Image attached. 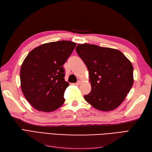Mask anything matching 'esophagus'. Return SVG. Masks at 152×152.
I'll return each mask as SVG.
<instances>
[{
  "instance_id": "34e87169",
  "label": "esophagus",
  "mask_w": 152,
  "mask_h": 152,
  "mask_svg": "<svg viewBox=\"0 0 152 152\" xmlns=\"http://www.w3.org/2000/svg\"><path fill=\"white\" fill-rule=\"evenodd\" d=\"M81 84V82L80 81V80H79V81H77L75 84H74L75 86H79L80 84Z\"/></svg>"
}]
</instances>
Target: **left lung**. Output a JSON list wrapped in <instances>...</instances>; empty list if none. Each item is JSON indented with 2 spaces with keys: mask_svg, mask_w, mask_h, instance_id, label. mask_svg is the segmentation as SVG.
Wrapping results in <instances>:
<instances>
[{
  "mask_svg": "<svg viewBox=\"0 0 152 152\" xmlns=\"http://www.w3.org/2000/svg\"><path fill=\"white\" fill-rule=\"evenodd\" d=\"M75 49L89 70L91 91L84 96L86 102L101 111L117 108L134 82L131 62L117 49L89 44Z\"/></svg>",
  "mask_w": 152,
  "mask_h": 152,
  "instance_id": "1",
  "label": "left lung"
}]
</instances>
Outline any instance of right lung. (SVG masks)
Listing matches in <instances>:
<instances>
[{
    "label": "right lung",
    "mask_w": 152,
    "mask_h": 152,
    "mask_svg": "<svg viewBox=\"0 0 152 152\" xmlns=\"http://www.w3.org/2000/svg\"><path fill=\"white\" fill-rule=\"evenodd\" d=\"M76 45L68 40L45 43L27 55L20 69L21 87L29 103L36 110L50 112L65 102L69 86L63 67Z\"/></svg>",
    "instance_id": "right-lung-1"
}]
</instances>
